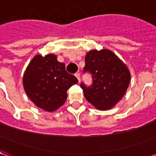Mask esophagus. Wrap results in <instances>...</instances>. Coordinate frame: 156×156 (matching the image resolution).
Returning <instances> with one entry per match:
<instances>
[{"instance_id": "obj_1", "label": "esophagus", "mask_w": 156, "mask_h": 156, "mask_svg": "<svg viewBox=\"0 0 156 156\" xmlns=\"http://www.w3.org/2000/svg\"><path fill=\"white\" fill-rule=\"evenodd\" d=\"M75 76H76V78H78V82H80V74H79L78 73H77L75 74Z\"/></svg>"}]
</instances>
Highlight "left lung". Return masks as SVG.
<instances>
[{
  "instance_id": "8db88e82",
  "label": "left lung",
  "mask_w": 156,
  "mask_h": 156,
  "mask_svg": "<svg viewBox=\"0 0 156 156\" xmlns=\"http://www.w3.org/2000/svg\"><path fill=\"white\" fill-rule=\"evenodd\" d=\"M84 72H89L93 84L81 87L85 98L98 110H108L122 99L130 83V73L117 55L108 49L91 50L85 57Z\"/></svg>"
}]
</instances>
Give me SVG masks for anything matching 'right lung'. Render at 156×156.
<instances>
[{"instance_id":"1","label":"right lung","mask_w":156,"mask_h":156,"mask_svg":"<svg viewBox=\"0 0 156 156\" xmlns=\"http://www.w3.org/2000/svg\"><path fill=\"white\" fill-rule=\"evenodd\" d=\"M78 82L75 76L67 73L64 63L59 62L54 54L36 55L22 78L27 97L47 112L56 111L64 105L68 89Z\"/></svg>"}]
</instances>
